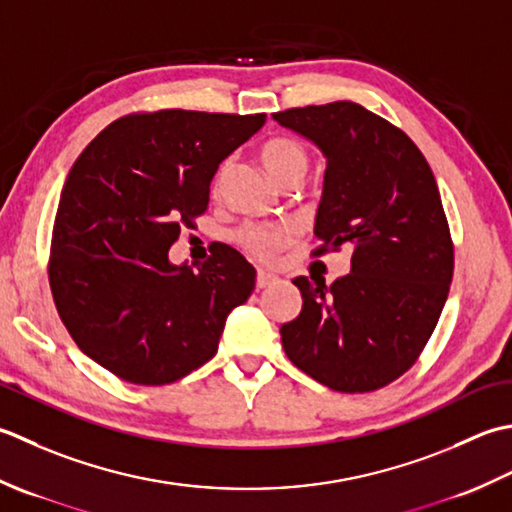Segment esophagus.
<instances>
[{"instance_id":"34e87169","label":"esophagus","mask_w":512,"mask_h":512,"mask_svg":"<svg viewBox=\"0 0 512 512\" xmlns=\"http://www.w3.org/2000/svg\"><path fill=\"white\" fill-rule=\"evenodd\" d=\"M276 283H278V276L269 274V271H263V269H260L258 274H256V289H267V287L276 285Z\"/></svg>"}]
</instances>
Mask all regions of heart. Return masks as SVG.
<instances>
[{
  "mask_svg": "<svg viewBox=\"0 0 512 512\" xmlns=\"http://www.w3.org/2000/svg\"><path fill=\"white\" fill-rule=\"evenodd\" d=\"M260 156H263V163L269 170V174L274 176V179L283 187L289 183H300L307 176L309 165H311L305 145L289 137L269 139L263 145V150H260ZM227 170H229V161H225L221 168H218L216 183L223 181ZM294 236H296L294 227L289 225L247 223L236 229L234 241L256 260H271L280 252V249L294 241Z\"/></svg>",
  "mask_w": 512,
  "mask_h": 512,
  "instance_id": "heart-1",
  "label": "heart"
}]
</instances>
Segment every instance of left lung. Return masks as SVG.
Wrapping results in <instances>:
<instances>
[{
    "label": "left lung",
    "mask_w": 512,
    "mask_h": 512,
    "mask_svg": "<svg viewBox=\"0 0 512 512\" xmlns=\"http://www.w3.org/2000/svg\"><path fill=\"white\" fill-rule=\"evenodd\" d=\"M327 156L311 256L353 249L331 287L294 278L296 320L280 327L287 358L325 387L369 393L420 358L453 280V238L431 165L391 121L353 101L274 112Z\"/></svg>",
    "instance_id": "obj_1"
}]
</instances>
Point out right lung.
Masks as SVG:
<instances>
[{
	"label": "right lung",
	"mask_w": 512,
	"mask_h": 512,
	"mask_svg": "<svg viewBox=\"0 0 512 512\" xmlns=\"http://www.w3.org/2000/svg\"><path fill=\"white\" fill-rule=\"evenodd\" d=\"M265 112H132L79 154L52 225L48 280L57 314L88 358L117 378L161 387L214 358L229 311L256 269L229 245L192 269L170 247L210 203L223 159Z\"/></svg>",
	"instance_id": "1"
}]
</instances>
